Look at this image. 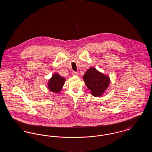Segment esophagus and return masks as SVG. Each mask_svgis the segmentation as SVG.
<instances>
[{
    "mask_svg": "<svg viewBox=\"0 0 152 152\" xmlns=\"http://www.w3.org/2000/svg\"><path fill=\"white\" fill-rule=\"evenodd\" d=\"M72 75L73 76H77L78 75V73L76 72H75V71H73Z\"/></svg>",
    "mask_w": 152,
    "mask_h": 152,
    "instance_id": "1",
    "label": "esophagus"
}]
</instances>
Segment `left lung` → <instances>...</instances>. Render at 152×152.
Instances as JSON below:
<instances>
[{"instance_id":"obj_1","label":"left lung","mask_w":152,"mask_h":152,"mask_svg":"<svg viewBox=\"0 0 152 152\" xmlns=\"http://www.w3.org/2000/svg\"><path fill=\"white\" fill-rule=\"evenodd\" d=\"M83 79L88 88L91 91V94L95 97L101 96L110 83L109 77L99 72L94 68H91L87 71Z\"/></svg>"}]
</instances>
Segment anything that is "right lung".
Returning a JSON list of instances; mask_svg holds the SVG:
<instances>
[{"mask_svg":"<svg viewBox=\"0 0 152 152\" xmlns=\"http://www.w3.org/2000/svg\"><path fill=\"white\" fill-rule=\"evenodd\" d=\"M65 82L64 78L61 77L58 74H54L48 82V88L53 92H60Z\"/></svg>","mask_w":152,"mask_h":152,"instance_id":"1","label":"right lung"}]
</instances>
